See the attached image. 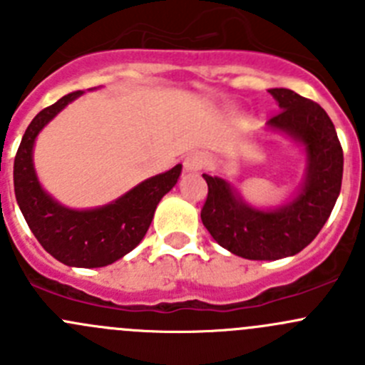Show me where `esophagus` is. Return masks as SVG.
Returning <instances> with one entry per match:
<instances>
[{
	"instance_id": "1",
	"label": "esophagus",
	"mask_w": 365,
	"mask_h": 365,
	"mask_svg": "<svg viewBox=\"0 0 365 365\" xmlns=\"http://www.w3.org/2000/svg\"><path fill=\"white\" fill-rule=\"evenodd\" d=\"M206 164H208V157H206L203 152L189 153V155L185 157V160H183V165H185L187 171H190V173L201 171Z\"/></svg>"
}]
</instances>
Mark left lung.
<instances>
[{
  "instance_id": "left-lung-1",
  "label": "left lung",
  "mask_w": 365,
  "mask_h": 365,
  "mask_svg": "<svg viewBox=\"0 0 365 365\" xmlns=\"http://www.w3.org/2000/svg\"><path fill=\"white\" fill-rule=\"evenodd\" d=\"M279 111L268 127L305 146L307 182L295 201L274 212L249 208L222 178L203 175L208 196L201 220L215 242L245 259H281L307 247L332 213L342 182V146L325 109L286 88H272Z\"/></svg>"
}]
</instances>
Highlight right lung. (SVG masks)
Instances as JSON below:
<instances>
[{
  "instance_id": "right-lung-1",
  "label": "right lung",
  "mask_w": 365,
  "mask_h": 365,
  "mask_svg": "<svg viewBox=\"0 0 365 365\" xmlns=\"http://www.w3.org/2000/svg\"><path fill=\"white\" fill-rule=\"evenodd\" d=\"M81 93L65 95L42 109L28 125L14 160V190L29 230L51 256L68 267L97 268L114 263L143 240L162 196L178 182L182 165L146 180L102 208L76 212L58 205L36 180L31 160L33 143L46 123Z\"/></svg>"
}]
</instances>
